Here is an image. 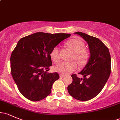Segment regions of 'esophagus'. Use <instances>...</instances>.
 <instances>
[{
  "label": "esophagus",
  "mask_w": 120,
  "mask_h": 120,
  "mask_svg": "<svg viewBox=\"0 0 120 120\" xmlns=\"http://www.w3.org/2000/svg\"><path fill=\"white\" fill-rule=\"evenodd\" d=\"M64 77H65L64 74H60V78H64Z\"/></svg>",
  "instance_id": "34e87169"
}]
</instances>
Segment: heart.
<instances>
[{"label": "heart", "mask_w": 120, "mask_h": 120, "mask_svg": "<svg viewBox=\"0 0 120 120\" xmlns=\"http://www.w3.org/2000/svg\"><path fill=\"white\" fill-rule=\"evenodd\" d=\"M67 45L74 52L73 59L75 60L79 65H84L87 63L90 57V54L85 49V45L83 41L79 39H71L67 42ZM59 48L55 47L50 53L52 61L57 63L60 61ZM77 65L75 62H62L55 67V71L61 74H68L71 73L77 69Z\"/></svg>", "instance_id": "b5f03b06"}]
</instances>
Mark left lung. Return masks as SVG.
Instances as JSON below:
<instances>
[{"mask_svg":"<svg viewBox=\"0 0 120 120\" xmlns=\"http://www.w3.org/2000/svg\"><path fill=\"white\" fill-rule=\"evenodd\" d=\"M74 34L80 35L87 43L90 57L78 73L83 78H78L76 74L71 75L73 81L68 86V91L74 98L87 101L97 96L105 86L111 74V55L108 48L98 38L79 31Z\"/></svg>","mask_w":120,"mask_h":120,"instance_id":"8db88e82","label":"left lung"}]
</instances>
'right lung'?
Returning a JSON list of instances; mask_svg holds the SVG:
<instances>
[{
    "instance_id": "obj_1",
    "label": "right lung",
    "mask_w": 120,
    "mask_h": 120,
    "mask_svg": "<svg viewBox=\"0 0 120 120\" xmlns=\"http://www.w3.org/2000/svg\"><path fill=\"white\" fill-rule=\"evenodd\" d=\"M70 34L35 33L22 38L11 56V71L19 90L27 99L37 101L50 94L59 78L57 73H47L52 65L50 53Z\"/></svg>"
}]
</instances>
